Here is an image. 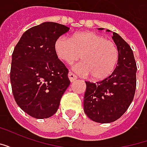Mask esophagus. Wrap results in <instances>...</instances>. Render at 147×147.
<instances>
[{
    "instance_id": "esophagus-1",
    "label": "esophagus",
    "mask_w": 147,
    "mask_h": 147,
    "mask_svg": "<svg viewBox=\"0 0 147 147\" xmlns=\"http://www.w3.org/2000/svg\"><path fill=\"white\" fill-rule=\"evenodd\" d=\"M68 78H69V80H70V81L71 83L77 80L76 76L73 72H71V71H69V72H68Z\"/></svg>"
}]
</instances>
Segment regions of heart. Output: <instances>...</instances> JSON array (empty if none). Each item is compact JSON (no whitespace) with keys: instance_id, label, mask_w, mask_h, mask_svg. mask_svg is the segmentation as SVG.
I'll use <instances>...</instances> for the list:
<instances>
[{"instance_id":"1","label":"heart","mask_w":147,"mask_h":147,"mask_svg":"<svg viewBox=\"0 0 147 147\" xmlns=\"http://www.w3.org/2000/svg\"><path fill=\"white\" fill-rule=\"evenodd\" d=\"M56 54L67 64H72L80 58L83 62L74 69L94 80H104L116 68L119 50L116 43L94 32H82L71 39L65 36L58 38L54 44Z\"/></svg>"}]
</instances>
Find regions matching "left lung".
I'll use <instances>...</instances> for the list:
<instances>
[{"label":"left lung","instance_id":"8db88e82","mask_svg":"<svg viewBox=\"0 0 147 147\" xmlns=\"http://www.w3.org/2000/svg\"><path fill=\"white\" fill-rule=\"evenodd\" d=\"M113 34L119 50L117 67L109 76L96 83L86 81L84 112L98 123L118 120L127 110L136 93L137 66L132 49L118 34Z\"/></svg>","mask_w":147,"mask_h":147}]
</instances>
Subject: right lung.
Returning a JSON list of instances; mask_svg holds the SVG:
<instances>
[{"label": "right lung", "instance_id": "1", "mask_svg": "<svg viewBox=\"0 0 147 147\" xmlns=\"http://www.w3.org/2000/svg\"><path fill=\"white\" fill-rule=\"evenodd\" d=\"M69 29L45 22L25 31L15 47L10 71L12 94L30 117L44 119L56 113L70 85L68 69L54 49L56 40Z\"/></svg>", "mask_w": 147, "mask_h": 147}]
</instances>
